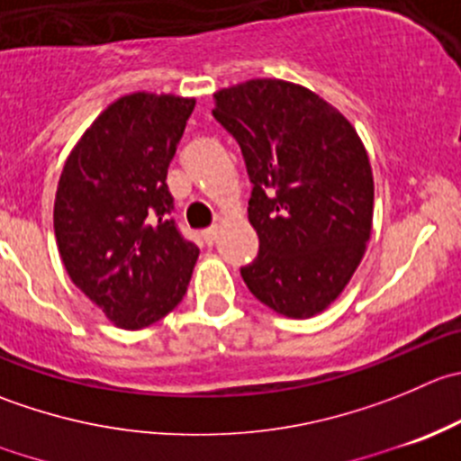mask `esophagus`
Segmentation results:
<instances>
[{
	"instance_id": "esophagus-1",
	"label": "esophagus",
	"mask_w": 461,
	"mask_h": 461,
	"mask_svg": "<svg viewBox=\"0 0 461 461\" xmlns=\"http://www.w3.org/2000/svg\"><path fill=\"white\" fill-rule=\"evenodd\" d=\"M203 239H204V243H207V245L216 243V240H218V227L213 225V227H209V230H204Z\"/></svg>"
}]
</instances>
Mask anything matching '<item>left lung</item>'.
<instances>
[{
    "mask_svg": "<svg viewBox=\"0 0 461 461\" xmlns=\"http://www.w3.org/2000/svg\"><path fill=\"white\" fill-rule=\"evenodd\" d=\"M213 98L254 185L248 218L258 257L240 276L279 315H317L349 284L372 236L367 150L342 112L302 85L254 78Z\"/></svg>",
    "mask_w": 461,
    "mask_h": 461,
    "instance_id": "1",
    "label": "left lung"
}]
</instances>
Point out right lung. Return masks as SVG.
<instances>
[{
	"label": "right lung",
	"mask_w": 461,
	"mask_h": 461,
	"mask_svg": "<svg viewBox=\"0 0 461 461\" xmlns=\"http://www.w3.org/2000/svg\"><path fill=\"white\" fill-rule=\"evenodd\" d=\"M195 98L135 92L94 119L62 167L53 230L67 275L119 329L185 297L200 249L168 216V164Z\"/></svg>",
	"instance_id": "add662e5"
}]
</instances>
